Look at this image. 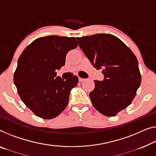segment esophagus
I'll return each mask as SVG.
<instances>
[{
  "label": "esophagus",
  "mask_w": 156,
  "mask_h": 156,
  "mask_svg": "<svg viewBox=\"0 0 156 156\" xmlns=\"http://www.w3.org/2000/svg\"><path fill=\"white\" fill-rule=\"evenodd\" d=\"M78 79H79V81H80V82H83V81L85 80V78H79Z\"/></svg>",
  "instance_id": "34e87169"
}]
</instances>
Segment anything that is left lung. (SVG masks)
<instances>
[{
    "label": "left lung",
    "instance_id": "1",
    "mask_svg": "<svg viewBox=\"0 0 156 156\" xmlns=\"http://www.w3.org/2000/svg\"><path fill=\"white\" fill-rule=\"evenodd\" d=\"M86 57L104 79L94 80L90 97L94 107L106 116H115L132 103L141 84L138 61L132 50L117 37L98 34L77 38Z\"/></svg>",
    "mask_w": 156,
    "mask_h": 156
}]
</instances>
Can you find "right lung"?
I'll list each match as a JSON object with an SVG mask.
<instances>
[{
    "instance_id": "obj_1",
    "label": "right lung",
    "mask_w": 156,
    "mask_h": 156,
    "mask_svg": "<svg viewBox=\"0 0 156 156\" xmlns=\"http://www.w3.org/2000/svg\"><path fill=\"white\" fill-rule=\"evenodd\" d=\"M77 46L74 37H41L19 57L14 83L21 99L36 115L51 119L66 107L78 78L74 76L64 80L57 76L56 71L64 66L67 53Z\"/></svg>"
}]
</instances>
